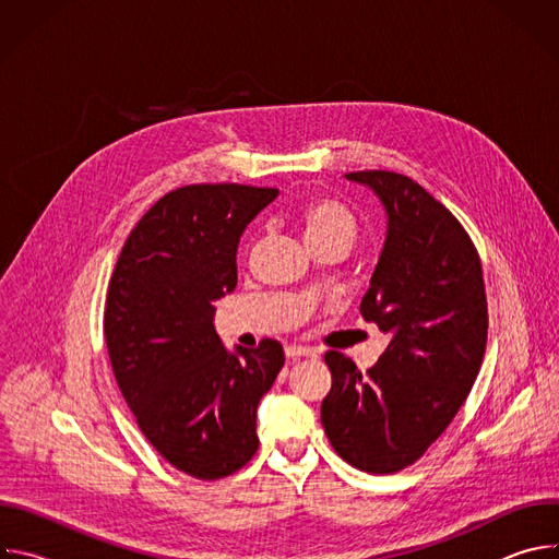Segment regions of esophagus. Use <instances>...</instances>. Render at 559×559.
I'll use <instances>...</instances> for the list:
<instances>
[{
	"label": "esophagus",
	"mask_w": 559,
	"mask_h": 559,
	"mask_svg": "<svg viewBox=\"0 0 559 559\" xmlns=\"http://www.w3.org/2000/svg\"><path fill=\"white\" fill-rule=\"evenodd\" d=\"M289 360H298V358H316V352L309 347H300V345H292L285 349Z\"/></svg>",
	"instance_id": "34e87169"
}]
</instances>
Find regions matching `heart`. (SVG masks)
Here are the masks:
<instances>
[{
	"label": "heart",
	"mask_w": 559,
	"mask_h": 559,
	"mask_svg": "<svg viewBox=\"0 0 559 559\" xmlns=\"http://www.w3.org/2000/svg\"><path fill=\"white\" fill-rule=\"evenodd\" d=\"M300 227L305 241H323V238H347L356 234L354 214L338 201L328 197H311L300 207Z\"/></svg>",
	"instance_id": "heart-1"
}]
</instances>
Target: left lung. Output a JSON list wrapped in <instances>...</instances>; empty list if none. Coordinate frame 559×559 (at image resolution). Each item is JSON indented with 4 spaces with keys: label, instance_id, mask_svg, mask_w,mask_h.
<instances>
[{
    "label": "left lung",
    "instance_id": "left-lung-1",
    "mask_svg": "<svg viewBox=\"0 0 559 559\" xmlns=\"http://www.w3.org/2000/svg\"><path fill=\"white\" fill-rule=\"evenodd\" d=\"M347 181L384 207L386 234L360 313L391 341L360 373L328 352L332 389L321 420L334 451L367 473L414 464L449 427L487 347L483 265L457 218L409 177L367 170Z\"/></svg>",
    "mask_w": 559,
    "mask_h": 559
}]
</instances>
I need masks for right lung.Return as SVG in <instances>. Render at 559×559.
Masks as SVG:
<instances>
[{
  "label": "right lung",
  "instance_id": "add662e5",
  "mask_svg": "<svg viewBox=\"0 0 559 559\" xmlns=\"http://www.w3.org/2000/svg\"><path fill=\"white\" fill-rule=\"evenodd\" d=\"M276 197L236 183L173 190L130 231L108 285L117 384L150 444L199 480L252 460L259 403L285 362L272 338L229 352L212 305L236 287L238 241Z\"/></svg>",
  "mask_w": 559,
  "mask_h": 559
}]
</instances>
